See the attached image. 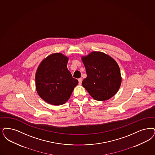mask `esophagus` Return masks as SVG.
Segmentation results:
<instances>
[{"instance_id": "esophagus-1", "label": "esophagus", "mask_w": 155, "mask_h": 155, "mask_svg": "<svg viewBox=\"0 0 155 155\" xmlns=\"http://www.w3.org/2000/svg\"><path fill=\"white\" fill-rule=\"evenodd\" d=\"M78 80L79 85H81V84H82V78H79Z\"/></svg>"}]
</instances>
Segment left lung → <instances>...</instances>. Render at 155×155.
Segmentation results:
<instances>
[{"label":"left lung","instance_id":"1","mask_svg":"<svg viewBox=\"0 0 155 155\" xmlns=\"http://www.w3.org/2000/svg\"><path fill=\"white\" fill-rule=\"evenodd\" d=\"M81 59L87 74L82 86L96 100L111 99L117 93L122 82L117 62L111 56L99 51L82 56Z\"/></svg>","mask_w":155,"mask_h":155}]
</instances>
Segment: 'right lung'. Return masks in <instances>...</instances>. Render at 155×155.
I'll use <instances>...</instances> for the list:
<instances>
[{
    "label": "right lung",
    "mask_w": 155,
    "mask_h": 155,
    "mask_svg": "<svg viewBox=\"0 0 155 155\" xmlns=\"http://www.w3.org/2000/svg\"><path fill=\"white\" fill-rule=\"evenodd\" d=\"M68 57L62 53H54L44 59L37 68L35 75L37 93L50 104L66 103L78 84L68 69Z\"/></svg>",
    "instance_id": "1"
}]
</instances>
